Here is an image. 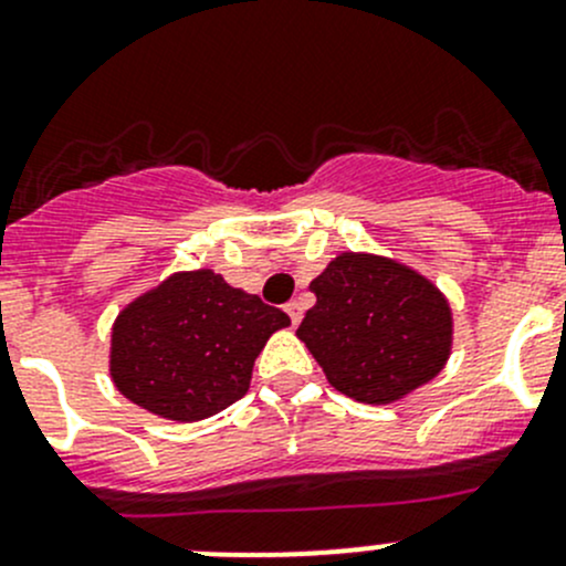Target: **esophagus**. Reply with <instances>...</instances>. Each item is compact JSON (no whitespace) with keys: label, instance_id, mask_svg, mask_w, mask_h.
I'll return each instance as SVG.
<instances>
[{"label":"esophagus","instance_id":"1","mask_svg":"<svg viewBox=\"0 0 566 566\" xmlns=\"http://www.w3.org/2000/svg\"><path fill=\"white\" fill-rule=\"evenodd\" d=\"M284 310H287V315H290V319H293V325H298L301 317H304V306H301L298 301H290Z\"/></svg>","mask_w":566,"mask_h":566}]
</instances>
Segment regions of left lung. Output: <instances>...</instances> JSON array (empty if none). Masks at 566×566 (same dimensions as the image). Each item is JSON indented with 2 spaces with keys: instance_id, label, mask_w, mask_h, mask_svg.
<instances>
[{
  "instance_id": "left-lung-1",
  "label": "left lung",
  "mask_w": 566,
  "mask_h": 566,
  "mask_svg": "<svg viewBox=\"0 0 566 566\" xmlns=\"http://www.w3.org/2000/svg\"><path fill=\"white\" fill-rule=\"evenodd\" d=\"M310 290L317 304L295 336L345 397L367 405L399 402L447 367L452 306L405 262L342 251Z\"/></svg>"
}]
</instances>
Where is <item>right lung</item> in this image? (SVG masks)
Masks as SVG:
<instances>
[{
  "label": "right lung",
  "mask_w": 566,
  "mask_h": 566,
  "mask_svg": "<svg viewBox=\"0 0 566 566\" xmlns=\"http://www.w3.org/2000/svg\"><path fill=\"white\" fill-rule=\"evenodd\" d=\"M290 317L210 268L177 271L112 325L108 375L139 408L202 421L249 391L254 358Z\"/></svg>",
  "instance_id": "1"
}]
</instances>
